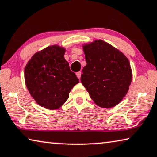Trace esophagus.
Instances as JSON below:
<instances>
[{"instance_id": "obj_1", "label": "esophagus", "mask_w": 157, "mask_h": 157, "mask_svg": "<svg viewBox=\"0 0 157 157\" xmlns=\"http://www.w3.org/2000/svg\"><path fill=\"white\" fill-rule=\"evenodd\" d=\"M81 71H78V72H77V73H76V76H77V77H78L79 79L81 78Z\"/></svg>"}]
</instances>
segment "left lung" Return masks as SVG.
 I'll use <instances>...</instances> for the list:
<instances>
[{"label": "left lung", "instance_id": "8db88e82", "mask_svg": "<svg viewBox=\"0 0 157 157\" xmlns=\"http://www.w3.org/2000/svg\"><path fill=\"white\" fill-rule=\"evenodd\" d=\"M86 66L81 81L94 103L101 108L117 105L125 96L132 72L127 56L102 40L83 45Z\"/></svg>", "mask_w": 157, "mask_h": 157}]
</instances>
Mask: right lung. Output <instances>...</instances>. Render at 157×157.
I'll return each instance as SVG.
<instances>
[{"mask_svg": "<svg viewBox=\"0 0 157 157\" xmlns=\"http://www.w3.org/2000/svg\"><path fill=\"white\" fill-rule=\"evenodd\" d=\"M66 49L49 46L32 56L25 68V81L29 93L38 105L49 110L62 107L72 88L79 83L63 57Z\"/></svg>", "mask_w": 157, "mask_h": 157, "instance_id": "1", "label": "right lung"}]
</instances>
